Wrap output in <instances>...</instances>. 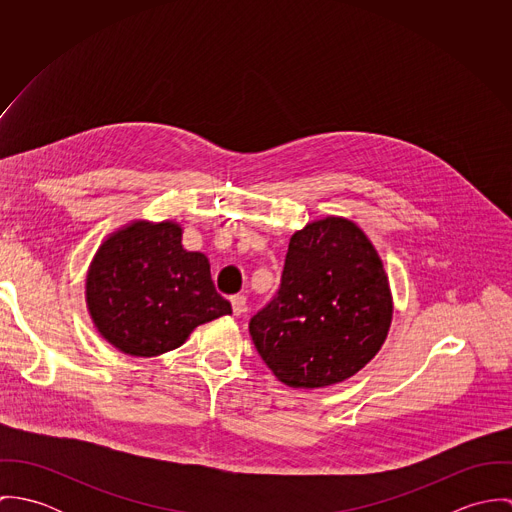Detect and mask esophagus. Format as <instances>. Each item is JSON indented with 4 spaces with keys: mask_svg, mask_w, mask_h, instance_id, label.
<instances>
[{
    "mask_svg": "<svg viewBox=\"0 0 512 512\" xmlns=\"http://www.w3.org/2000/svg\"><path fill=\"white\" fill-rule=\"evenodd\" d=\"M230 303H232L234 315H242V313L248 309V305H246V295H232V297H230Z\"/></svg>",
    "mask_w": 512,
    "mask_h": 512,
    "instance_id": "34e87169",
    "label": "esophagus"
}]
</instances>
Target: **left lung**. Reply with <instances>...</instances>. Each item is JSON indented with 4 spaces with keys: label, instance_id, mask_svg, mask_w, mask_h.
Returning <instances> with one entry per match:
<instances>
[{
    "label": "left lung",
    "instance_id": "8db88e82",
    "mask_svg": "<svg viewBox=\"0 0 512 512\" xmlns=\"http://www.w3.org/2000/svg\"><path fill=\"white\" fill-rule=\"evenodd\" d=\"M392 313L376 248L357 222L329 215L293 232L280 292L252 317L250 335L280 382L325 388L374 359Z\"/></svg>",
    "mask_w": 512,
    "mask_h": 512
}]
</instances>
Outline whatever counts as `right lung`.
I'll use <instances>...</instances> for the list:
<instances>
[{"label": "right lung", "mask_w": 512, "mask_h": 512, "mask_svg": "<svg viewBox=\"0 0 512 512\" xmlns=\"http://www.w3.org/2000/svg\"><path fill=\"white\" fill-rule=\"evenodd\" d=\"M175 220H130L94 252L84 299L100 337L130 357L181 347L203 323L230 315L203 252H187Z\"/></svg>", "instance_id": "obj_1"}]
</instances>
